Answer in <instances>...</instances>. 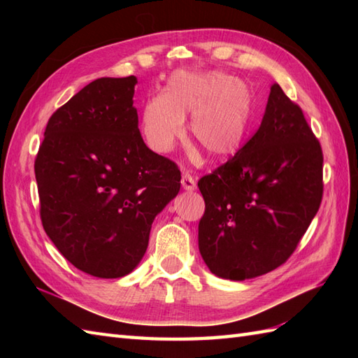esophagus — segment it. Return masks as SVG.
Here are the masks:
<instances>
[{"mask_svg":"<svg viewBox=\"0 0 358 358\" xmlns=\"http://www.w3.org/2000/svg\"><path fill=\"white\" fill-rule=\"evenodd\" d=\"M181 186H183V189H185V191H187V192L195 191L196 183H195V180H194L192 175L189 173V172H185L183 177H181Z\"/></svg>","mask_w":358,"mask_h":358,"instance_id":"1","label":"esophagus"}]
</instances>
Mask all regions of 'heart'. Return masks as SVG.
<instances>
[{
	"instance_id": "b5f03b06",
	"label": "heart",
	"mask_w": 358,
	"mask_h": 358,
	"mask_svg": "<svg viewBox=\"0 0 358 358\" xmlns=\"http://www.w3.org/2000/svg\"><path fill=\"white\" fill-rule=\"evenodd\" d=\"M187 115L192 138L208 155L227 158L243 146L249 134L254 118L252 90L226 72H172L164 94L152 95L141 109V134L149 149L169 154L183 138Z\"/></svg>"
}]
</instances>
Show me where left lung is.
Returning a JSON list of instances; mask_svg holds the SVG:
<instances>
[{
    "instance_id": "left-lung-1",
    "label": "left lung",
    "mask_w": 358,
    "mask_h": 358,
    "mask_svg": "<svg viewBox=\"0 0 358 358\" xmlns=\"http://www.w3.org/2000/svg\"><path fill=\"white\" fill-rule=\"evenodd\" d=\"M199 248L217 277L241 281L292 255L323 196V152L299 104L277 83L258 131L199 181Z\"/></svg>"
}]
</instances>
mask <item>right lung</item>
Segmentation results:
<instances>
[{
	"instance_id": "right-lung-1",
	"label": "right lung",
	"mask_w": 358,
	"mask_h": 358,
	"mask_svg": "<svg viewBox=\"0 0 358 358\" xmlns=\"http://www.w3.org/2000/svg\"><path fill=\"white\" fill-rule=\"evenodd\" d=\"M136 78H98L53 112L35 158L43 227L75 268L98 278L132 272L181 173L152 152L134 108Z\"/></svg>"
}]
</instances>
